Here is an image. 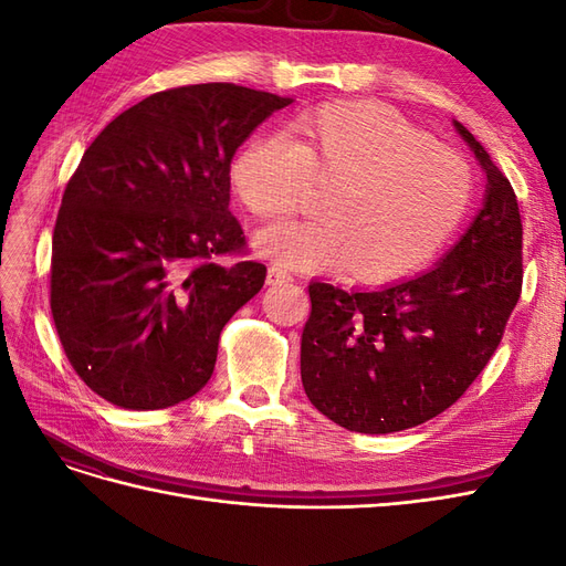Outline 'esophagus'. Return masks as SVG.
Instances as JSON below:
<instances>
[{
	"mask_svg": "<svg viewBox=\"0 0 566 566\" xmlns=\"http://www.w3.org/2000/svg\"><path fill=\"white\" fill-rule=\"evenodd\" d=\"M293 281V273H290L287 269L279 266V264H271L269 271H266V283L269 285H281V283H290Z\"/></svg>",
	"mask_w": 566,
	"mask_h": 566,
	"instance_id": "obj_1",
	"label": "esophagus"
}]
</instances>
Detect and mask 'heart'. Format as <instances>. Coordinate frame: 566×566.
<instances>
[{
    "instance_id": "heart-1",
    "label": "heart",
    "mask_w": 566,
    "mask_h": 566,
    "mask_svg": "<svg viewBox=\"0 0 566 566\" xmlns=\"http://www.w3.org/2000/svg\"><path fill=\"white\" fill-rule=\"evenodd\" d=\"M238 198L256 219L300 210L306 186L328 184L321 219L254 235L287 266H345L361 283H389L430 264L472 202V167L385 104L306 108L287 142L256 136L233 163Z\"/></svg>"
}]
</instances>
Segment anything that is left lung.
Returning <instances> with one entry per match:
<instances>
[{"label": "left lung", "instance_id": "8db88e82", "mask_svg": "<svg viewBox=\"0 0 566 566\" xmlns=\"http://www.w3.org/2000/svg\"><path fill=\"white\" fill-rule=\"evenodd\" d=\"M486 175L460 241L416 279L378 290L312 281L302 333L306 397L339 427L389 434L453 406L499 349L522 293V217L507 177L453 119Z\"/></svg>", "mask_w": 566, "mask_h": 566}]
</instances>
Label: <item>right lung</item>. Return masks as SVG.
Returning <instances> with one entry per match:
<instances>
[{
  "label": "right lung",
  "mask_w": 566,
  "mask_h": 566,
  "mask_svg": "<svg viewBox=\"0 0 566 566\" xmlns=\"http://www.w3.org/2000/svg\"><path fill=\"white\" fill-rule=\"evenodd\" d=\"M293 104L231 82L153 94L101 132L65 186L51 241V314L90 389L129 410L191 399L212 378L221 328L266 266L233 264L231 160Z\"/></svg>",
  "instance_id": "1"
}]
</instances>
